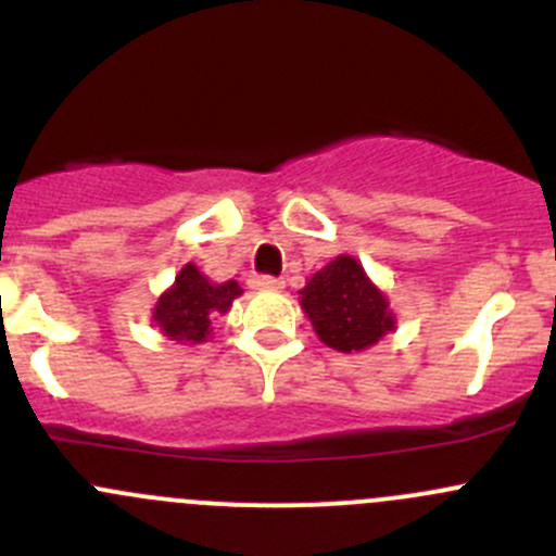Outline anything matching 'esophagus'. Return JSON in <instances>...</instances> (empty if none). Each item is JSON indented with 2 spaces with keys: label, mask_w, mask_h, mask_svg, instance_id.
<instances>
[{
  "label": "esophagus",
  "mask_w": 556,
  "mask_h": 556,
  "mask_svg": "<svg viewBox=\"0 0 556 556\" xmlns=\"http://www.w3.org/2000/svg\"><path fill=\"white\" fill-rule=\"evenodd\" d=\"M250 285L255 290H279L285 282L279 277H271V274H261V277H252Z\"/></svg>",
  "instance_id": "1"
}]
</instances>
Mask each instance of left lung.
<instances>
[{
	"instance_id": "8db88e82",
	"label": "left lung",
	"mask_w": 556,
	"mask_h": 556,
	"mask_svg": "<svg viewBox=\"0 0 556 556\" xmlns=\"http://www.w3.org/2000/svg\"><path fill=\"white\" fill-rule=\"evenodd\" d=\"M301 309L319 341L339 352H363L395 330L390 301L352 255L333 257L314 274L301 290Z\"/></svg>"
}]
</instances>
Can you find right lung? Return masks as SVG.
<instances>
[{"label": "right lung", "mask_w": 556, "mask_h": 556, "mask_svg": "<svg viewBox=\"0 0 556 556\" xmlns=\"http://www.w3.org/2000/svg\"><path fill=\"white\" fill-rule=\"evenodd\" d=\"M239 295H242V288L233 279L217 285L204 277L193 263H188L177 274L172 288L159 299L153 319L161 333L169 336L172 341L201 344L210 339L212 319L231 309L233 299Z\"/></svg>", "instance_id": "obj_1"}]
</instances>
